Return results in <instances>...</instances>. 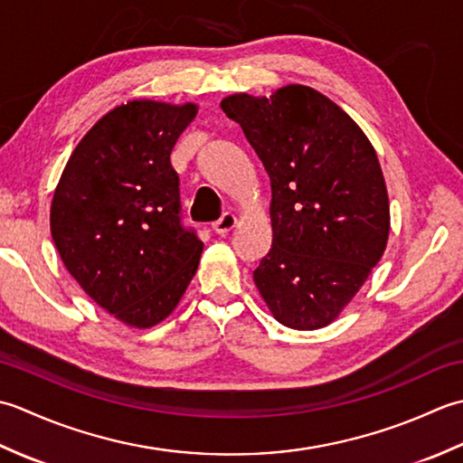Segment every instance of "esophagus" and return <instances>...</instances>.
Segmentation results:
<instances>
[{
    "label": "esophagus",
    "instance_id": "obj_1",
    "mask_svg": "<svg viewBox=\"0 0 463 463\" xmlns=\"http://www.w3.org/2000/svg\"><path fill=\"white\" fill-rule=\"evenodd\" d=\"M235 222H238V220H235V215L228 212V213H223L222 218L212 225V230L218 233V235H225V233H230L235 228Z\"/></svg>",
    "mask_w": 463,
    "mask_h": 463
}]
</instances>
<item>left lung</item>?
I'll return each mask as SVG.
<instances>
[{
    "label": "left lung",
    "instance_id": "8db88e82",
    "mask_svg": "<svg viewBox=\"0 0 463 463\" xmlns=\"http://www.w3.org/2000/svg\"><path fill=\"white\" fill-rule=\"evenodd\" d=\"M238 121L271 184V248L253 281L271 316L291 329L334 322L382 260L390 200L372 141L314 88L289 83L256 98L233 93Z\"/></svg>",
    "mask_w": 463,
    "mask_h": 463
}]
</instances>
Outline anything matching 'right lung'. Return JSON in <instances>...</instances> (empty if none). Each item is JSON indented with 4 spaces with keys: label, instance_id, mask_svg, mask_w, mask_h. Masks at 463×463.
Here are the masks:
<instances>
[{
    "label": "right lung",
    "instance_id": "add662e5",
    "mask_svg": "<svg viewBox=\"0 0 463 463\" xmlns=\"http://www.w3.org/2000/svg\"><path fill=\"white\" fill-rule=\"evenodd\" d=\"M197 103L131 99L109 109L71 152L50 210L65 269L121 324L147 329L172 314L203 243L179 223L169 162Z\"/></svg>",
    "mask_w": 463,
    "mask_h": 463
}]
</instances>
